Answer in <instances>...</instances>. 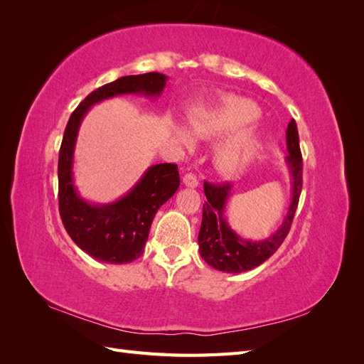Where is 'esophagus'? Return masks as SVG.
I'll return each mask as SVG.
<instances>
[{
    "label": "esophagus",
    "mask_w": 364,
    "mask_h": 364,
    "mask_svg": "<svg viewBox=\"0 0 364 364\" xmlns=\"http://www.w3.org/2000/svg\"><path fill=\"white\" fill-rule=\"evenodd\" d=\"M183 183L186 186H190V188H196V186H199V179H197V176L193 173H186L183 176Z\"/></svg>",
    "instance_id": "obj_1"
}]
</instances>
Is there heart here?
Returning <instances> with one entry per match:
<instances>
[{"label":"heart","instance_id":"obj_1","mask_svg":"<svg viewBox=\"0 0 364 364\" xmlns=\"http://www.w3.org/2000/svg\"><path fill=\"white\" fill-rule=\"evenodd\" d=\"M259 115L257 105L243 97L228 95L214 106L196 109L190 117L194 134L200 138H217L232 133L217 147L215 162L220 171L228 176L243 173L255 161L262 147L261 135L255 129H247ZM174 135L185 146L194 139L182 126H173Z\"/></svg>","mask_w":364,"mask_h":364}]
</instances>
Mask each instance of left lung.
Wrapping results in <instances>:
<instances>
[{
  "label": "left lung",
  "mask_w": 364,
  "mask_h": 364,
  "mask_svg": "<svg viewBox=\"0 0 364 364\" xmlns=\"http://www.w3.org/2000/svg\"><path fill=\"white\" fill-rule=\"evenodd\" d=\"M285 135H287L289 151L287 158H285V164H287L291 176L293 196L281 226L269 238L261 241L241 238L229 226L225 215L232 185H214L209 182L203 183L206 202L203 205L200 232L197 240H199L200 257L211 267L228 273H241L255 269L259 264L269 259L279 249L285 237H287L302 190V155L294 119L290 121Z\"/></svg>",
  "instance_id": "left-lung-1"
}]
</instances>
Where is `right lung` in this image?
Returning a JSON list of instances; mask_svg holds the SVG:
<instances>
[{"instance_id": "add662e5", "label": "right lung", "mask_w": 364, "mask_h": 364, "mask_svg": "<svg viewBox=\"0 0 364 364\" xmlns=\"http://www.w3.org/2000/svg\"><path fill=\"white\" fill-rule=\"evenodd\" d=\"M167 77L161 73L124 75L92 91L77 106L65 129L59 151V211L62 223L74 243L97 261L126 264L144 252L149 230L158 209L179 188L176 164L151 165L112 203H90L77 191L73 178L74 149L82 119L91 106L124 94L159 97Z\"/></svg>"}]
</instances>
